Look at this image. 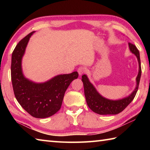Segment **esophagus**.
<instances>
[{
	"label": "esophagus",
	"mask_w": 150,
	"mask_h": 150,
	"mask_svg": "<svg viewBox=\"0 0 150 150\" xmlns=\"http://www.w3.org/2000/svg\"><path fill=\"white\" fill-rule=\"evenodd\" d=\"M85 71H86V69L84 67H79L77 69L78 73L79 75H82L83 73L85 72Z\"/></svg>",
	"instance_id": "34e87169"
}]
</instances>
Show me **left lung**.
I'll return each instance as SVG.
<instances>
[{"instance_id":"left-lung-1","label":"left lung","mask_w":150,"mask_h":150,"mask_svg":"<svg viewBox=\"0 0 150 150\" xmlns=\"http://www.w3.org/2000/svg\"><path fill=\"white\" fill-rule=\"evenodd\" d=\"M129 49L130 52L136 55L139 63L138 74L136 77V86L135 89L130 95L125 98L119 100H110L101 96L95 87L91 83L87 76L83 75L82 76V81L84 86L85 96L87 105L94 112L101 115H117L121 112L126 108L135 97L137 91L138 89L139 80L141 77V62L139 57V52L137 47L131 43H128Z\"/></svg>"}]
</instances>
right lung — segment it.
<instances>
[{
    "mask_svg": "<svg viewBox=\"0 0 150 150\" xmlns=\"http://www.w3.org/2000/svg\"><path fill=\"white\" fill-rule=\"evenodd\" d=\"M32 32L20 40L12 54L11 79L18 102L33 117L45 118L54 115L61 108L70 83L79 76L77 71L55 76L45 83H36L23 75L22 59Z\"/></svg>",
    "mask_w": 150,
    "mask_h": 150,
    "instance_id": "add662e5",
    "label": "right lung"
}]
</instances>
